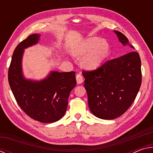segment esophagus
I'll return each mask as SVG.
<instances>
[{"label":"esophagus","instance_id":"esophagus-1","mask_svg":"<svg viewBox=\"0 0 153 153\" xmlns=\"http://www.w3.org/2000/svg\"><path fill=\"white\" fill-rule=\"evenodd\" d=\"M76 80H77V84H82L83 81H84V79H83V77L82 76L81 74H77Z\"/></svg>","mask_w":153,"mask_h":153}]
</instances>
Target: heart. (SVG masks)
Segmentation results:
<instances>
[{
  "mask_svg": "<svg viewBox=\"0 0 153 153\" xmlns=\"http://www.w3.org/2000/svg\"><path fill=\"white\" fill-rule=\"evenodd\" d=\"M109 53V45L106 40L98 37H91L79 42L74 50V54L82 57L81 65L84 69L92 70L100 65Z\"/></svg>",
  "mask_w": 153,
  "mask_h": 153,
  "instance_id": "obj_1",
  "label": "heart"
}]
</instances>
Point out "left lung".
I'll return each mask as SVG.
<instances>
[{"mask_svg": "<svg viewBox=\"0 0 153 153\" xmlns=\"http://www.w3.org/2000/svg\"><path fill=\"white\" fill-rule=\"evenodd\" d=\"M123 46L134 48L126 36L114 31ZM90 110L102 120H113L126 112L135 100L141 86V61L131 51L111 59L93 71H83Z\"/></svg>", "mask_w": 153, "mask_h": 153, "instance_id": "8db88e82", "label": "left lung"}]
</instances>
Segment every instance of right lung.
<instances>
[{
  "label": "right lung",
  "instance_id": "obj_1",
  "mask_svg": "<svg viewBox=\"0 0 153 153\" xmlns=\"http://www.w3.org/2000/svg\"><path fill=\"white\" fill-rule=\"evenodd\" d=\"M40 37V34L33 33L17 46L8 79L17 104L29 117L41 123H53L66 112L69 94L77 83L76 72L51 71L40 81L25 79L22 65L24 49L37 44Z\"/></svg>",
  "mask_w": 153,
  "mask_h": 153
}]
</instances>
